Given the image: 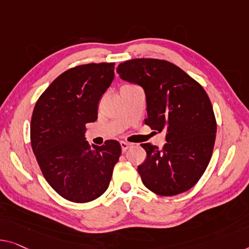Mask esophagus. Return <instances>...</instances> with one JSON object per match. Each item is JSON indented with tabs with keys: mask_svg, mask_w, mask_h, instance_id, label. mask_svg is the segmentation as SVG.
I'll list each match as a JSON object with an SVG mask.
<instances>
[{
	"mask_svg": "<svg viewBox=\"0 0 249 249\" xmlns=\"http://www.w3.org/2000/svg\"><path fill=\"white\" fill-rule=\"evenodd\" d=\"M132 144H129L127 142H121V147H122V152H126L128 150V147H131Z\"/></svg>",
	"mask_w": 249,
	"mask_h": 249,
	"instance_id": "obj_1",
	"label": "esophagus"
}]
</instances>
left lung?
I'll return each instance as SVG.
<instances>
[{
  "instance_id": "1",
  "label": "left lung",
  "mask_w": 249,
  "mask_h": 249,
  "mask_svg": "<svg viewBox=\"0 0 249 249\" xmlns=\"http://www.w3.org/2000/svg\"><path fill=\"white\" fill-rule=\"evenodd\" d=\"M116 71L143 88L144 122L165 133L161 150L141 144L146 151V160L137 166L143 184L165 196L188 191L206 171L216 140V118L205 89L178 66L159 59H133Z\"/></svg>"
}]
</instances>
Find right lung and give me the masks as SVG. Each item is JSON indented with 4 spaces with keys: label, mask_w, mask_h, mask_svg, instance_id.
I'll use <instances>...</instances> for the list:
<instances>
[{
    "label": "right lung",
    "mask_w": 249,
    "mask_h": 249,
    "mask_svg": "<svg viewBox=\"0 0 249 249\" xmlns=\"http://www.w3.org/2000/svg\"><path fill=\"white\" fill-rule=\"evenodd\" d=\"M115 64H88L67 70L36 102L31 145L44 179L69 201L85 203L108 188L121 157L117 141L90 147L87 123L97 120L98 103L115 77Z\"/></svg>",
    "instance_id": "1"
}]
</instances>
